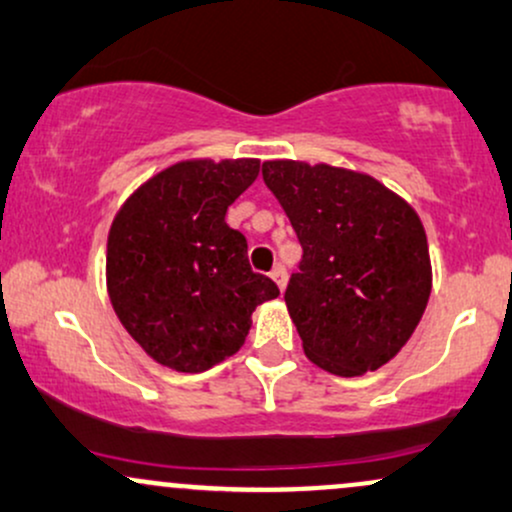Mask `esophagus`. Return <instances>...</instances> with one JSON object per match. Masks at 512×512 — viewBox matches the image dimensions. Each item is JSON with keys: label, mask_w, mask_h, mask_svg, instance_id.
<instances>
[{"label": "esophagus", "mask_w": 512, "mask_h": 512, "mask_svg": "<svg viewBox=\"0 0 512 512\" xmlns=\"http://www.w3.org/2000/svg\"><path fill=\"white\" fill-rule=\"evenodd\" d=\"M272 279L276 281V286H279L281 291L286 289V281H289V274H286V269L281 267V264H276V267L272 269Z\"/></svg>", "instance_id": "34e87169"}]
</instances>
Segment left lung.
I'll list each match as a JSON object with an SVG mask.
<instances>
[{
  "mask_svg": "<svg viewBox=\"0 0 512 512\" xmlns=\"http://www.w3.org/2000/svg\"><path fill=\"white\" fill-rule=\"evenodd\" d=\"M303 260L284 301L310 361L354 378L409 342L431 296V257L416 211L370 175L262 163Z\"/></svg>",
  "mask_w": 512,
  "mask_h": 512,
  "instance_id": "left-lung-1",
  "label": "left lung"
}]
</instances>
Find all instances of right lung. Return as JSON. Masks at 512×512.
<instances>
[{"label":"right lung","mask_w":512,"mask_h":512,"mask_svg":"<svg viewBox=\"0 0 512 512\" xmlns=\"http://www.w3.org/2000/svg\"><path fill=\"white\" fill-rule=\"evenodd\" d=\"M260 173L257 158L182 161L117 211L105 276L117 317L161 366L202 373L233 356L257 305L279 296L252 272L248 240L226 211Z\"/></svg>","instance_id":"add662e5"}]
</instances>
